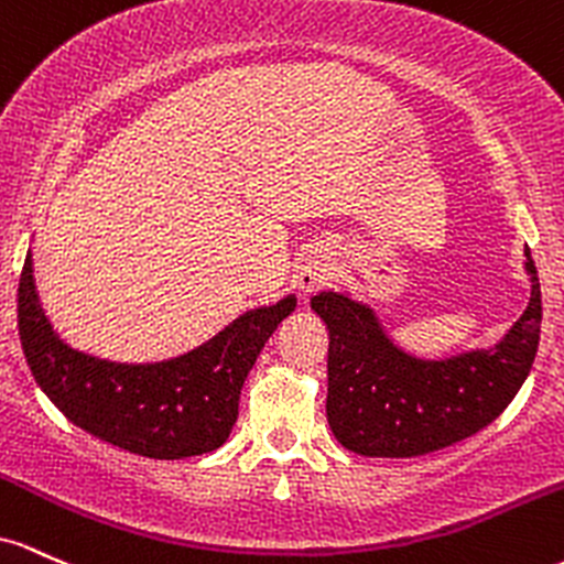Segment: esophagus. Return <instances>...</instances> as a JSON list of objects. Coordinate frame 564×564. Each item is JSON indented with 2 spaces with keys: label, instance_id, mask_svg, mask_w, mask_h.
<instances>
[{
  "label": "esophagus",
  "instance_id": "34e87169",
  "mask_svg": "<svg viewBox=\"0 0 564 564\" xmlns=\"http://www.w3.org/2000/svg\"><path fill=\"white\" fill-rule=\"evenodd\" d=\"M322 280H325V265H322L319 261H308L303 269L299 271V288L303 290V293H312V290L319 284Z\"/></svg>",
  "mask_w": 564,
  "mask_h": 564
}]
</instances>
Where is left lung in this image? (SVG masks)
<instances>
[{
  "mask_svg": "<svg viewBox=\"0 0 564 564\" xmlns=\"http://www.w3.org/2000/svg\"><path fill=\"white\" fill-rule=\"evenodd\" d=\"M533 293L501 344L451 359L397 349L362 303L319 293L312 308L330 330L327 423L346 451L413 458L477 434L503 413L533 367L541 338V282L528 252Z\"/></svg>",
  "mask_w": 564,
  "mask_h": 564,
  "instance_id": "8db88e82",
  "label": "left lung"
}]
</instances>
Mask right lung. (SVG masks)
I'll return each instance as SVG.
<instances>
[{
  "instance_id": "obj_1",
  "label": "right lung",
  "mask_w": 564,
  "mask_h": 564,
  "mask_svg": "<svg viewBox=\"0 0 564 564\" xmlns=\"http://www.w3.org/2000/svg\"><path fill=\"white\" fill-rule=\"evenodd\" d=\"M295 308H252L199 349L154 365H119L68 349L36 299L31 256L18 284V330L36 383L87 434L145 455L175 460L213 453L229 440L239 394L276 325Z\"/></svg>"
}]
</instances>
